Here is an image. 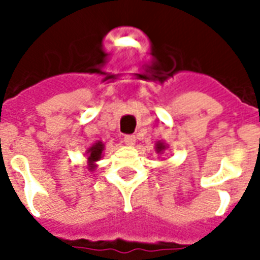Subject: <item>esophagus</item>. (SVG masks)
Listing matches in <instances>:
<instances>
[{
	"instance_id": "obj_1",
	"label": "esophagus",
	"mask_w": 260,
	"mask_h": 260,
	"mask_svg": "<svg viewBox=\"0 0 260 260\" xmlns=\"http://www.w3.org/2000/svg\"><path fill=\"white\" fill-rule=\"evenodd\" d=\"M124 142L128 145V146H132V145H135L136 138L135 135H125L124 136Z\"/></svg>"
}]
</instances>
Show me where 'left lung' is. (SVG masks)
Listing matches in <instances>:
<instances>
[{"label":"left lung","mask_w":260,"mask_h":260,"mask_svg":"<svg viewBox=\"0 0 260 260\" xmlns=\"http://www.w3.org/2000/svg\"><path fill=\"white\" fill-rule=\"evenodd\" d=\"M166 147H167V145H164L163 142H157V143H156V152L163 153L164 150H166Z\"/></svg>","instance_id":"left-lung-1"}]
</instances>
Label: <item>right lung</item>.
Wrapping results in <instances>:
<instances>
[{"instance_id":"right-lung-1","label":"right lung","mask_w":260,"mask_h":260,"mask_svg":"<svg viewBox=\"0 0 260 260\" xmlns=\"http://www.w3.org/2000/svg\"><path fill=\"white\" fill-rule=\"evenodd\" d=\"M103 150H104V145L103 142H96L93 146L87 149V163H89V170L96 169V163L102 158Z\"/></svg>"}]
</instances>
